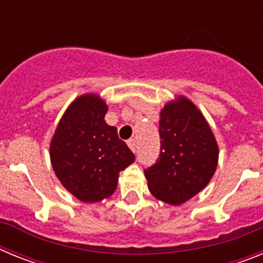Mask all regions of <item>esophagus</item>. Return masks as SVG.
<instances>
[{
	"instance_id": "34e87169",
	"label": "esophagus",
	"mask_w": 263,
	"mask_h": 263,
	"mask_svg": "<svg viewBox=\"0 0 263 263\" xmlns=\"http://www.w3.org/2000/svg\"><path fill=\"white\" fill-rule=\"evenodd\" d=\"M127 145H129V147L132 148V152H134V153L137 152V142H136V139H129V141H127Z\"/></svg>"
}]
</instances>
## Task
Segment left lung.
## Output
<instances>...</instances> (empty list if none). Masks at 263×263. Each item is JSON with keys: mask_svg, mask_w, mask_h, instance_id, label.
Masks as SVG:
<instances>
[{"mask_svg": "<svg viewBox=\"0 0 263 263\" xmlns=\"http://www.w3.org/2000/svg\"><path fill=\"white\" fill-rule=\"evenodd\" d=\"M159 138V158L143 170L148 190L159 200L179 205L210 183L217 167V143L205 118L184 97L160 111Z\"/></svg>", "mask_w": 263, "mask_h": 263, "instance_id": "1", "label": "left lung"}]
</instances>
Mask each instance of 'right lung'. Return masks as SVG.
Segmentation results:
<instances>
[{
    "label": "right lung",
    "mask_w": 263,
    "mask_h": 263,
    "mask_svg": "<svg viewBox=\"0 0 263 263\" xmlns=\"http://www.w3.org/2000/svg\"><path fill=\"white\" fill-rule=\"evenodd\" d=\"M108 106L96 95L71 104L60 120L50 146L52 168L62 184L79 200L96 203L117 188L120 171L136 157L105 122Z\"/></svg>",
    "instance_id": "1"
}]
</instances>
